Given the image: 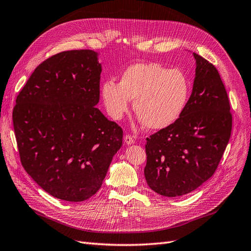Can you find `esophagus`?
<instances>
[{
    "label": "esophagus",
    "mask_w": 251,
    "mask_h": 251,
    "mask_svg": "<svg viewBox=\"0 0 251 251\" xmlns=\"http://www.w3.org/2000/svg\"><path fill=\"white\" fill-rule=\"evenodd\" d=\"M125 142L126 144H133V143H135V140L131 135H126L125 136Z\"/></svg>",
    "instance_id": "34e87169"
}]
</instances>
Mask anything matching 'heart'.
Masks as SVG:
<instances>
[{
  "label": "heart",
  "mask_w": 251,
  "mask_h": 251,
  "mask_svg": "<svg viewBox=\"0 0 251 251\" xmlns=\"http://www.w3.org/2000/svg\"><path fill=\"white\" fill-rule=\"evenodd\" d=\"M101 96L109 115L120 120L130 109L131 100L138 118L150 130L171 126L183 112L189 96V83L183 72L157 63L128 66L120 81L105 80Z\"/></svg>",
  "instance_id": "heart-1"
}]
</instances>
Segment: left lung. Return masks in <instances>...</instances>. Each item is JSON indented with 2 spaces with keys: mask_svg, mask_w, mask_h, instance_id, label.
Returning a JSON list of instances; mask_svg holds the SVG:
<instances>
[{
  "mask_svg": "<svg viewBox=\"0 0 251 251\" xmlns=\"http://www.w3.org/2000/svg\"><path fill=\"white\" fill-rule=\"evenodd\" d=\"M196 59L193 92L180 117L147 138L144 177L164 197L191 193L215 174L229 141L230 103L217 68Z\"/></svg>",
  "mask_w": 251,
  "mask_h": 251,
  "instance_id": "left-lung-1",
  "label": "left lung"
}]
</instances>
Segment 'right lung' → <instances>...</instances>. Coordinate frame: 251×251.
Returning <instances> with one entry per match:
<instances>
[{
	"label": "right lung",
	"instance_id": "add662e5",
	"mask_svg": "<svg viewBox=\"0 0 251 251\" xmlns=\"http://www.w3.org/2000/svg\"><path fill=\"white\" fill-rule=\"evenodd\" d=\"M100 73L92 50L57 53L35 68L13 108L23 168L60 200L95 195L123 146V128L95 107Z\"/></svg>",
	"mask_w": 251,
	"mask_h": 251
}]
</instances>
